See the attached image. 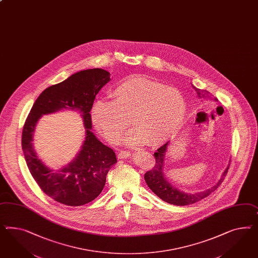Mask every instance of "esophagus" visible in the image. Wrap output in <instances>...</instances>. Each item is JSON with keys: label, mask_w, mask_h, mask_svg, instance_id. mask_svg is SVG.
I'll return each mask as SVG.
<instances>
[{"label": "esophagus", "mask_w": 258, "mask_h": 258, "mask_svg": "<svg viewBox=\"0 0 258 258\" xmlns=\"http://www.w3.org/2000/svg\"><path fill=\"white\" fill-rule=\"evenodd\" d=\"M131 155V153L128 151H120L118 154V158L121 159V158H128Z\"/></svg>", "instance_id": "1"}]
</instances>
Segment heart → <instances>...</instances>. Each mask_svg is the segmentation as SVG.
I'll return each mask as SVG.
<instances>
[{
  "instance_id": "obj_1",
  "label": "heart",
  "mask_w": 258,
  "mask_h": 258,
  "mask_svg": "<svg viewBox=\"0 0 258 258\" xmlns=\"http://www.w3.org/2000/svg\"><path fill=\"white\" fill-rule=\"evenodd\" d=\"M110 102L96 101L91 115L110 142L125 134L131 121L135 132L130 144L156 146L176 132L184 120L186 104L178 89L142 75L124 79L109 94Z\"/></svg>"
}]
</instances>
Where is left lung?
Returning <instances> with one entry per match:
<instances>
[{
  "instance_id": "obj_1",
  "label": "left lung",
  "mask_w": 258,
  "mask_h": 258,
  "mask_svg": "<svg viewBox=\"0 0 258 258\" xmlns=\"http://www.w3.org/2000/svg\"><path fill=\"white\" fill-rule=\"evenodd\" d=\"M193 89L197 92V95L200 99L209 97V92L207 90L197 89L195 87H193ZM214 100L218 101L217 98H215ZM168 145H169V141L167 143H165L159 149H157L156 153L154 154L155 159V166L153 169L148 170L144 176L148 186L152 189V191L156 194L164 202L170 204V205H174V206L192 205V204H195L201 200L207 197L210 193L215 191L220 186V184L223 182L224 177L226 176V174L228 172L229 167H227L225 171L223 172L220 181L211 188L207 189L206 191L199 192V193H195V194H188V193L178 190L174 186H172V184H169L163 173L164 158H165Z\"/></svg>"
}]
</instances>
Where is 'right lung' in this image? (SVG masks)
<instances>
[{
	"instance_id": "add662e5",
	"label": "right lung",
	"mask_w": 258,
	"mask_h": 258,
	"mask_svg": "<svg viewBox=\"0 0 258 258\" xmlns=\"http://www.w3.org/2000/svg\"><path fill=\"white\" fill-rule=\"evenodd\" d=\"M109 76L102 69H90L47 88L33 104L23 125L22 147L30 173L46 195L65 206H84L96 199L103 190L109 169L117 162L114 151L91 132L89 114L95 96L109 82ZM65 108L79 109L83 113L86 139L73 163L63 169L52 171L37 158L31 143L32 134L42 114Z\"/></svg>"
}]
</instances>
